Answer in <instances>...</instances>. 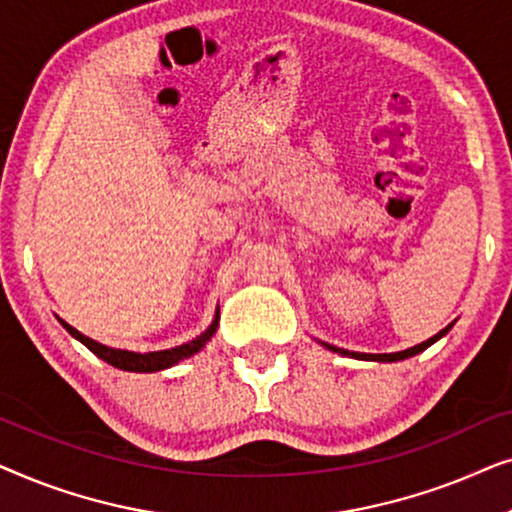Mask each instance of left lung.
<instances>
[{
    "mask_svg": "<svg viewBox=\"0 0 512 512\" xmlns=\"http://www.w3.org/2000/svg\"><path fill=\"white\" fill-rule=\"evenodd\" d=\"M454 324V321H452ZM452 324H447L443 331L440 333H436L433 335V338H429V340H424V342H419V345H415V347H408V349H403V352H394V354H361V352H349V349H340V347H335V345H328V342H321V347H326V349H331V352H335V354H342V356H352V359H361V361H377V363H394V361H403V359H410V356H415V354H419V352H424L426 347H431L433 342H438L440 338H443V335L450 331L452 328Z\"/></svg>",
    "mask_w": 512,
    "mask_h": 512,
    "instance_id": "left-lung-1",
    "label": "left lung"
}]
</instances>
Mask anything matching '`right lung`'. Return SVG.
<instances>
[{"instance_id":"1","label":"right lung","mask_w":512,"mask_h":512,"mask_svg":"<svg viewBox=\"0 0 512 512\" xmlns=\"http://www.w3.org/2000/svg\"><path fill=\"white\" fill-rule=\"evenodd\" d=\"M62 326L67 328V333L76 338L79 342H83L90 352L95 356H100L102 361H107L109 366L114 368H121V370H128V373H158V370H165V368H172L177 366L179 361L184 359H191L193 354H198L202 347L207 345L209 340H212V335L216 333V326H219V310H216L212 324L207 326L205 333H200L198 338L184 342V345H177L172 349H158V352H130V349H116V347H107L102 345V342H97L93 338H88V335H83L81 331H76L74 326H69L67 321L58 319Z\"/></svg>"}]
</instances>
